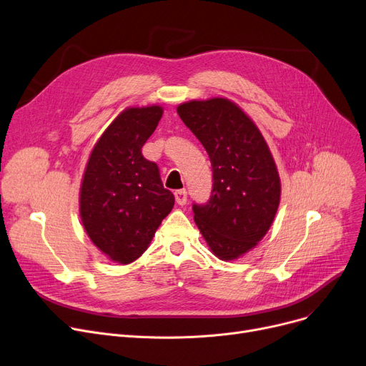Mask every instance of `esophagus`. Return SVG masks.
I'll use <instances>...</instances> for the list:
<instances>
[{
	"label": "esophagus",
	"instance_id": "esophagus-1",
	"mask_svg": "<svg viewBox=\"0 0 366 366\" xmlns=\"http://www.w3.org/2000/svg\"><path fill=\"white\" fill-rule=\"evenodd\" d=\"M174 197H176V202L179 205H184L187 202V192L184 189H180V190H176L174 192Z\"/></svg>",
	"mask_w": 366,
	"mask_h": 366
}]
</instances>
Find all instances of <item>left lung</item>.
I'll return each instance as SVG.
<instances>
[{"mask_svg":"<svg viewBox=\"0 0 366 366\" xmlns=\"http://www.w3.org/2000/svg\"><path fill=\"white\" fill-rule=\"evenodd\" d=\"M177 114L212 167L211 198L193 204V219L214 255L239 259L263 239L281 201L270 149L254 121L229 99L190 100L177 106Z\"/></svg>","mask_w":366,"mask_h":366,"instance_id":"left-lung-1","label":"left lung"}]
</instances>
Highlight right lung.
Wrapping results in <instances>:
<instances>
[{
    "mask_svg": "<svg viewBox=\"0 0 366 366\" xmlns=\"http://www.w3.org/2000/svg\"><path fill=\"white\" fill-rule=\"evenodd\" d=\"M162 114L158 104L127 107L94 144L82 176V226L107 259L119 264L139 259L174 207L158 165L142 155Z\"/></svg>",
    "mask_w": 366,
    "mask_h": 366,
    "instance_id": "add662e5",
    "label": "right lung"
}]
</instances>
